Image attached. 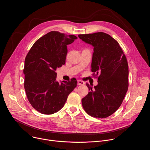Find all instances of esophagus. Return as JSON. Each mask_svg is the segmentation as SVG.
I'll use <instances>...</instances> for the list:
<instances>
[{
	"label": "esophagus",
	"instance_id": "34e87169",
	"mask_svg": "<svg viewBox=\"0 0 150 150\" xmlns=\"http://www.w3.org/2000/svg\"><path fill=\"white\" fill-rule=\"evenodd\" d=\"M78 85H83V84H85V82L81 80H78Z\"/></svg>",
	"mask_w": 150,
	"mask_h": 150
}]
</instances>
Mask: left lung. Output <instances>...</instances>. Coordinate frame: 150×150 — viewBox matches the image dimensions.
Wrapping results in <instances>:
<instances>
[{
  "instance_id": "8db88e82",
  "label": "left lung",
  "mask_w": 150,
  "mask_h": 150,
  "mask_svg": "<svg viewBox=\"0 0 150 150\" xmlns=\"http://www.w3.org/2000/svg\"><path fill=\"white\" fill-rule=\"evenodd\" d=\"M79 38L94 47L91 71L98 76V84L82 99L83 109L89 115L105 118L120 106L128 89L127 62L118 42L103 33L79 34Z\"/></svg>"
}]
</instances>
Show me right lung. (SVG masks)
Returning a JSON list of instances; mask_svg holds the SVG:
<instances>
[{
  "instance_id": "obj_1",
  "label": "right lung",
  "mask_w": 150,
  "mask_h": 150,
  "mask_svg": "<svg viewBox=\"0 0 150 150\" xmlns=\"http://www.w3.org/2000/svg\"><path fill=\"white\" fill-rule=\"evenodd\" d=\"M77 39L74 35L51 31L37 40L28 53L24 63V88L33 108L42 114L59 111L69 94L76 87L71 81H56L57 68L65 64L67 45Z\"/></svg>"
}]
</instances>
